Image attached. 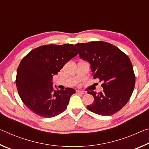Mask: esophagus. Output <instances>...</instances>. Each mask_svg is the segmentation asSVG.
<instances>
[{
	"label": "esophagus",
	"instance_id": "1",
	"mask_svg": "<svg viewBox=\"0 0 149 149\" xmlns=\"http://www.w3.org/2000/svg\"><path fill=\"white\" fill-rule=\"evenodd\" d=\"M76 92H77V93H81V94H83V95L86 94V93H87V92H86V91H80V90H77V91H76Z\"/></svg>",
	"mask_w": 149,
	"mask_h": 149
}]
</instances>
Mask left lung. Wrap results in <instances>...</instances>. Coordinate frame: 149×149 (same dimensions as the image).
<instances>
[{
	"label": "left lung",
	"instance_id": "left-lung-1",
	"mask_svg": "<svg viewBox=\"0 0 149 149\" xmlns=\"http://www.w3.org/2000/svg\"><path fill=\"white\" fill-rule=\"evenodd\" d=\"M75 46L81 58L89 62L94 79L103 82L102 92H87L94 97L87 109L101 116L114 114L127 104L134 89L135 76L130 59L107 42L92 41Z\"/></svg>",
	"mask_w": 149,
	"mask_h": 149
}]
</instances>
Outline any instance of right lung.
Segmentation results:
<instances>
[{
  "instance_id": "add662e5",
  "label": "right lung",
  "mask_w": 149,
  "mask_h": 149,
  "mask_svg": "<svg viewBox=\"0 0 149 149\" xmlns=\"http://www.w3.org/2000/svg\"><path fill=\"white\" fill-rule=\"evenodd\" d=\"M77 54L72 44H50L32 50L22 60L17 70V89L22 102L35 114L52 118L66 109L75 91L54 90L52 77Z\"/></svg>"
}]
</instances>
